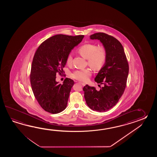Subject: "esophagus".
I'll return each mask as SVG.
<instances>
[{
  "mask_svg": "<svg viewBox=\"0 0 157 157\" xmlns=\"http://www.w3.org/2000/svg\"><path fill=\"white\" fill-rule=\"evenodd\" d=\"M80 84H81L82 86H85V83H83V82H80Z\"/></svg>",
  "mask_w": 157,
  "mask_h": 157,
  "instance_id": "esophagus-1",
  "label": "esophagus"
}]
</instances>
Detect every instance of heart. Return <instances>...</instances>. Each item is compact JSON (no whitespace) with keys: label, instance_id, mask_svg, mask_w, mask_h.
Here are the masks:
<instances>
[{"label":"heart","instance_id":"obj_1","mask_svg":"<svg viewBox=\"0 0 157 157\" xmlns=\"http://www.w3.org/2000/svg\"><path fill=\"white\" fill-rule=\"evenodd\" d=\"M78 53L87 59L89 66L94 70L99 71L105 65L107 60V51L103 46L98 47L96 44H85L78 49ZM72 56L69 55L66 59V63L70 65L72 61ZM91 76L89 70L84 69L74 71L71 77L80 81H87Z\"/></svg>","mask_w":157,"mask_h":157}]
</instances>
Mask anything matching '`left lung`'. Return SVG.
I'll return each mask as SVG.
<instances>
[{"label":"left lung","mask_w":157,"mask_h":157,"mask_svg":"<svg viewBox=\"0 0 157 157\" xmlns=\"http://www.w3.org/2000/svg\"><path fill=\"white\" fill-rule=\"evenodd\" d=\"M98 39L107 51V60L99 71L95 81L103 84L98 91L88 85L83 87L84 97L88 107L99 112H106L116 105L126 86L129 67L124 48L115 37L103 33L90 36Z\"/></svg>","instance_id":"1"}]
</instances>
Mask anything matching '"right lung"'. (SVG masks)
Segmentation results:
<instances>
[{"mask_svg": "<svg viewBox=\"0 0 157 157\" xmlns=\"http://www.w3.org/2000/svg\"><path fill=\"white\" fill-rule=\"evenodd\" d=\"M83 35H54L38 47L31 65L30 82L34 96L44 110L59 113L67 107L74 81L69 78L60 84L56 74L61 75L71 50L83 39Z\"/></svg>", "mask_w": 157, "mask_h": 157, "instance_id": "obj_1", "label": "right lung"}]
</instances>
